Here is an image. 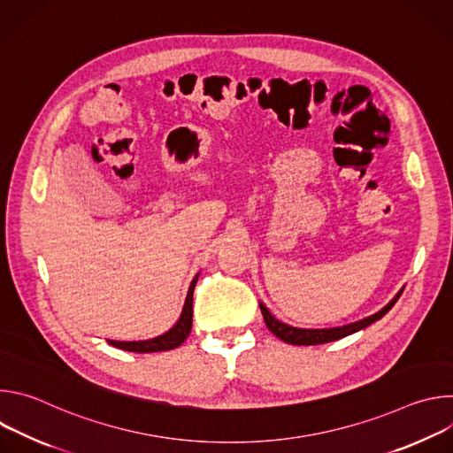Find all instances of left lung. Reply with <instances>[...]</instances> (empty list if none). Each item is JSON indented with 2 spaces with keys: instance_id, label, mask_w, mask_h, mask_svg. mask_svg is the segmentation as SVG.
Listing matches in <instances>:
<instances>
[{
  "instance_id": "obj_1",
  "label": "left lung",
  "mask_w": 453,
  "mask_h": 453,
  "mask_svg": "<svg viewBox=\"0 0 453 453\" xmlns=\"http://www.w3.org/2000/svg\"><path fill=\"white\" fill-rule=\"evenodd\" d=\"M403 288L389 303H387L380 311H376V313H372L369 317H364V319H360L357 322H351V325H344V326H337V328H320V330H317V328H296V326L287 325V322L278 320L262 301H260V310L264 313V320H265L267 328L278 339H281L283 342L294 344V346H317V344L334 342V341H339V339L348 337L351 334H357V332L367 328L369 325H372V322L380 320L387 311H389L395 306V303L400 299Z\"/></svg>"
}]
</instances>
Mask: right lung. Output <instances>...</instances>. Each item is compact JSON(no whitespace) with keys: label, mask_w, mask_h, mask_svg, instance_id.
<instances>
[{"label":"right lung","mask_w":453,"mask_h":453,"mask_svg":"<svg viewBox=\"0 0 453 453\" xmlns=\"http://www.w3.org/2000/svg\"><path fill=\"white\" fill-rule=\"evenodd\" d=\"M197 280H199V274L189 283L180 317L177 319V322L168 332H165L163 335H157L154 339H147V341H107V342L123 351H134V353H157V351H170V349L179 348L191 332L193 290H196Z\"/></svg>","instance_id":"1"}]
</instances>
